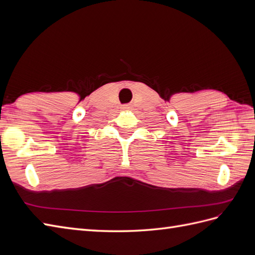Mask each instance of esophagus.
I'll return each mask as SVG.
<instances>
[{
	"mask_svg": "<svg viewBox=\"0 0 255 255\" xmlns=\"http://www.w3.org/2000/svg\"><path fill=\"white\" fill-rule=\"evenodd\" d=\"M129 107H130L129 105H126V107H125V109H129Z\"/></svg>",
	"mask_w": 255,
	"mask_h": 255,
	"instance_id": "esophagus-1",
	"label": "esophagus"
}]
</instances>
